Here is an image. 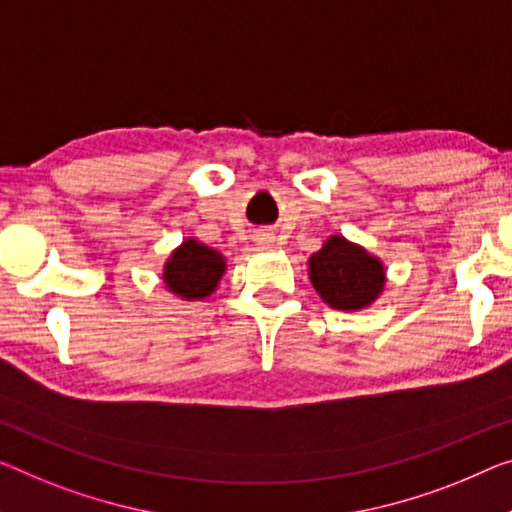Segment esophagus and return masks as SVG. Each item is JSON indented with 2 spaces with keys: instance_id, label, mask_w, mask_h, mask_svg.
<instances>
[{
  "instance_id": "esophagus-1",
  "label": "esophagus",
  "mask_w": 512,
  "mask_h": 512,
  "mask_svg": "<svg viewBox=\"0 0 512 512\" xmlns=\"http://www.w3.org/2000/svg\"><path fill=\"white\" fill-rule=\"evenodd\" d=\"M272 235L270 233H256V245L263 247V249H270L272 247Z\"/></svg>"
}]
</instances>
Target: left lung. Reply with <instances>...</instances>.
Masks as SVG:
<instances>
[{
	"mask_svg": "<svg viewBox=\"0 0 512 512\" xmlns=\"http://www.w3.org/2000/svg\"><path fill=\"white\" fill-rule=\"evenodd\" d=\"M309 279L332 309L357 311L373 304L384 290V265L343 235L327 238L309 258Z\"/></svg>",
	"mask_w": 512,
	"mask_h": 512,
	"instance_id": "obj_1",
	"label": "left lung"
}]
</instances>
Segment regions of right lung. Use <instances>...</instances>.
I'll return each instance as SVG.
<instances>
[{"label":"right lung","mask_w":512,"mask_h":512,"mask_svg":"<svg viewBox=\"0 0 512 512\" xmlns=\"http://www.w3.org/2000/svg\"><path fill=\"white\" fill-rule=\"evenodd\" d=\"M224 272L226 261L219 251L206 247L199 240L187 238L164 263L162 279L169 293L178 295L180 300L194 302L215 293Z\"/></svg>","instance_id":"add662e5"}]
</instances>
